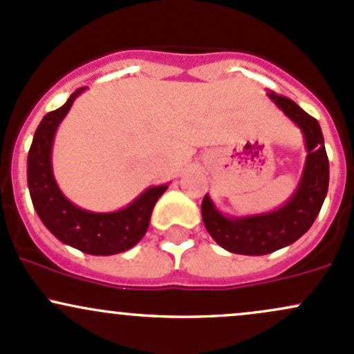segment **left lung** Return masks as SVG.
<instances>
[{"mask_svg":"<svg viewBox=\"0 0 354 354\" xmlns=\"http://www.w3.org/2000/svg\"><path fill=\"white\" fill-rule=\"evenodd\" d=\"M266 95L300 129L307 158L295 192L274 210L234 217L218 210L207 193L203 224L215 243L236 254L263 256L295 243L317 218L329 188V159L319 122L292 100L273 91Z\"/></svg>","mask_w":354,"mask_h":354,"instance_id":"8db88e82","label":"left lung"}]
</instances>
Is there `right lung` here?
Here are the masks:
<instances>
[{
	"mask_svg": "<svg viewBox=\"0 0 354 354\" xmlns=\"http://www.w3.org/2000/svg\"><path fill=\"white\" fill-rule=\"evenodd\" d=\"M84 89H76L61 109L47 113L37 127L27 159L28 192L40 221L61 243L86 254L111 256L142 239L152 208L169 183L146 188L127 207L113 212H91L66 198L52 169V147L59 125Z\"/></svg>",
	"mask_w": 354,
	"mask_h": 354,
	"instance_id": "obj_1",
	"label": "right lung"
}]
</instances>
